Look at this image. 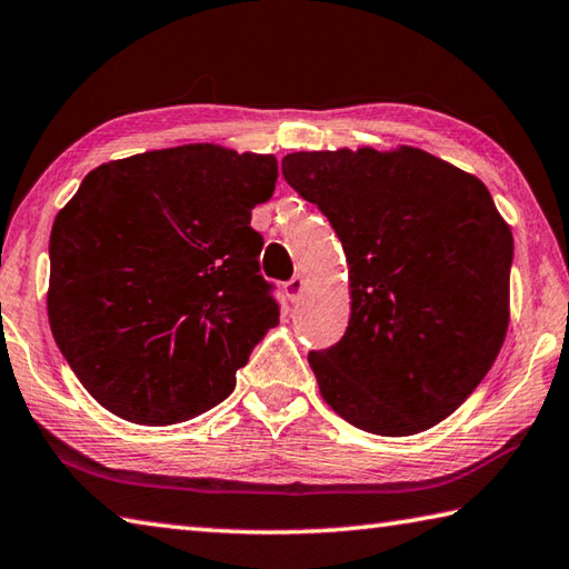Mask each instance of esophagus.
I'll list each match as a JSON object with an SVG mask.
<instances>
[{"mask_svg":"<svg viewBox=\"0 0 569 569\" xmlns=\"http://www.w3.org/2000/svg\"><path fill=\"white\" fill-rule=\"evenodd\" d=\"M306 286H308V281H306V278H303V276H293V278H291V281H288V283H286V291H288V296H291V298H293V301H298V298H301V296H303V291H306Z\"/></svg>","mask_w":569,"mask_h":569,"instance_id":"1","label":"esophagus"}]
</instances>
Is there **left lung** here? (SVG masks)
<instances>
[{
	"mask_svg": "<svg viewBox=\"0 0 569 569\" xmlns=\"http://www.w3.org/2000/svg\"><path fill=\"white\" fill-rule=\"evenodd\" d=\"M281 167L348 261L346 336L308 353L320 396L376 436L438 426L508 333L512 231L490 191L416 147L296 151Z\"/></svg>",
	"mask_w": 569,
	"mask_h": 569,
	"instance_id": "8db88e82",
	"label": "left lung"
}]
</instances>
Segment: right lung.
<instances>
[{
  "label": "right lung",
  "mask_w": 569,
  "mask_h": 569,
  "mask_svg": "<svg viewBox=\"0 0 569 569\" xmlns=\"http://www.w3.org/2000/svg\"><path fill=\"white\" fill-rule=\"evenodd\" d=\"M278 161L219 143L137 153L89 171L49 239L47 313L91 398L171 426L231 396L278 323L251 209Z\"/></svg>",
  "instance_id": "obj_1"
}]
</instances>
